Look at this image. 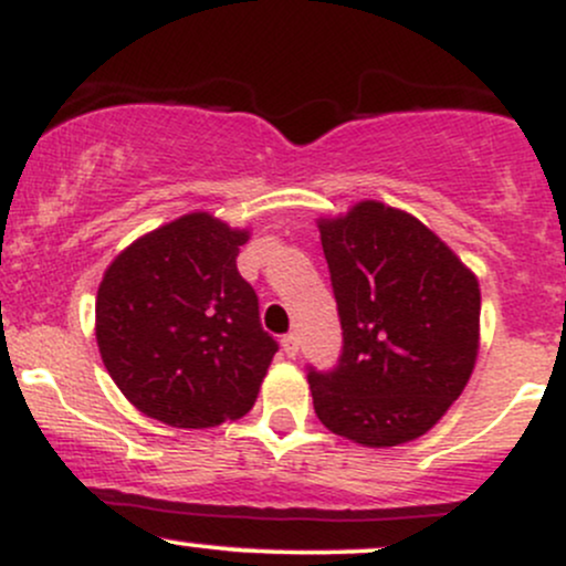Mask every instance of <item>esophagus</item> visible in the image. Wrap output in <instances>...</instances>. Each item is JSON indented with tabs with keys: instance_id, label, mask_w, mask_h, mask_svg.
Here are the masks:
<instances>
[{
	"instance_id": "esophagus-1",
	"label": "esophagus",
	"mask_w": 566,
	"mask_h": 566,
	"mask_svg": "<svg viewBox=\"0 0 566 566\" xmlns=\"http://www.w3.org/2000/svg\"><path fill=\"white\" fill-rule=\"evenodd\" d=\"M282 348H284V354L290 356V359H295V356L301 354V337H297L295 333L284 335L282 337Z\"/></svg>"
}]
</instances>
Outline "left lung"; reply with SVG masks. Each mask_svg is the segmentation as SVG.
Here are the masks:
<instances>
[{
	"label": "left lung",
	"instance_id": "left-lung-1",
	"mask_svg": "<svg viewBox=\"0 0 566 566\" xmlns=\"http://www.w3.org/2000/svg\"><path fill=\"white\" fill-rule=\"evenodd\" d=\"M319 233L343 354L329 373L308 369L316 418L356 444H407L471 378L479 279L418 218L375 199L319 218Z\"/></svg>",
	"mask_w": 566,
	"mask_h": 566
}]
</instances>
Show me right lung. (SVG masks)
<instances>
[{
    "label": "right lung",
    "mask_w": 566,
    "mask_h": 566,
    "mask_svg": "<svg viewBox=\"0 0 566 566\" xmlns=\"http://www.w3.org/2000/svg\"><path fill=\"white\" fill-rule=\"evenodd\" d=\"M247 229L188 212L114 258L95 297V337L135 409L172 428H212L255 405L276 354L258 295L237 271Z\"/></svg>",
    "instance_id": "add662e5"
}]
</instances>
